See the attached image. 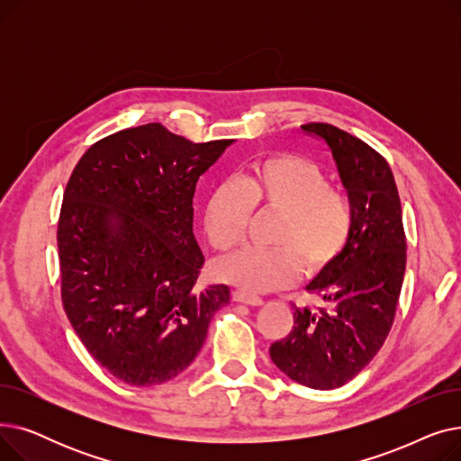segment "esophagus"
Listing matches in <instances>:
<instances>
[{
  "instance_id": "obj_1",
  "label": "esophagus",
  "mask_w": 461,
  "mask_h": 461,
  "mask_svg": "<svg viewBox=\"0 0 461 461\" xmlns=\"http://www.w3.org/2000/svg\"><path fill=\"white\" fill-rule=\"evenodd\" d=\"M231 297H233L235 303H243V304H249V306H261L263 304L261 297H258L254 294H249V292H243V289H235Z\"/></svg>"
}]
</instances>
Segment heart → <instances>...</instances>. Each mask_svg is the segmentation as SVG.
Wrapping results in <instances>:
<instances>
[{
	"label": "heart",
	"mask_w": 461,
	"mask_h": 461,
	"mask_svg": "<svg viewBox=\"0 0 461 461\" xmlns=\"http://www.w3.org/2000/svg\"><path fill=\"white\" fill-rule=\"evenodd\" d=\"M254 205L282 214L271 243L276 249H243L214 263V273L249 292H275L294 284L301 263L318 273L340 254L351 230V209L330 188L323 169L306 158H263L237 181L218 185L205 205V235L216 250L237 247L247 235Z\"/></svg>",
	"instance_id": "b5f03b06"
}]
</instances>
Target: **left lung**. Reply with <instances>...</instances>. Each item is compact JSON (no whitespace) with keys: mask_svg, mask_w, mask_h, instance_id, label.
<instances>
[{"mask_svg":"<svg viewBox=\"0 0 461 461\" xmlns=\"http://www.w3.org/2000/svg\"><path fill=\"white\" fill-rule=\"evenodd\" d=\"M301 129L330 151L351 230L344 250L306 285L327 306H294V329L269 355L289 379L332 391L368 365L393 327L405 273L402 203L389 164L368 143L327 123Z\"/></svg>","mask_w":461,"mask_h":461,"instance_id":"8db88e82","label":"left lung"}]
</instances>
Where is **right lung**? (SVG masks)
I'll use <instances>...</instances> for the list:
<instances>
[{
    "label": "right lung",
    "instance_id": "add662e5",
    "mask_svg": "<svg viewBox=\"0 0 461 461\" xmlns=\"http://www.w3.org/2000/svg\"><path fill=\"white\" fill-rule=\"evenodd\" d=\"M233 140L192 143L160 123L93 143L72 172L58 226L67 318L103 368L132 386L196 358L230 287L198 289V179Z\"/></svg>",
    "mask_w": 461,
    "mask_h": 461
}]
</instances>
